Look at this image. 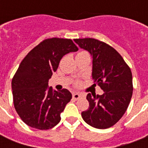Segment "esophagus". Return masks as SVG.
I'll return each mask as SVG.
<instances>
[{
  "mask_svg": "<svg viewBox=\"0 0 148 148\" xmlns=\"http://www.w3.org/2000/svg\"><path fill=\"white\" fill-rule=\"evenodd\" d=\"M81 94H79V93H73V98H74V100H77V99H79L81 97Z\"/></svg>",
  "mask_w": 148,
  "mask_h": 148,
  "instance_id": "obj_1",
  "label": "esophagus"
}]
</instances>
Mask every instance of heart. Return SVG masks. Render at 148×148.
I'll list each match as a JSON object with an SVG mask.
<instances>
[{
	"label": "heart",
	"instance_id": "b5f03b06",
	"mask_svg": "<svg viewBox=\"0 0 148 148\" xmlns=\"http://www.w3.org/2000/svg\"><path fill=\"white\" fill-rule=\"evenodd\" d=\"M85 53H87V52H86V51H80V52H79V53H78V54H77V55H82V54H85Z\"/></svg>",
	"mask_w": 148,
	"mask_h": 148
}]
</instances>
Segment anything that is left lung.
Returning a JSON list of instances; mask_svg holds the SVG:
<instances>
[{
	"instance_id": "1",
	"label": "left lung",
	"mask_w": 148,
	"mask_h": 148,
	"mask_svg": "<svg viewBox=\"0 0 148 148\" xmlns=\"http://www.w3.org/2000/svg\"><path fill=\"white\" fill-rule=\"evenodd\" d=\"M81 48L93 58L92 77L104 91L102 95L88 93L89 109L82 112L90 126L106 129L120 121L132 96V74L130 67L113 47L93 38L74 39Z\"/></svg>"
}]
</instances>
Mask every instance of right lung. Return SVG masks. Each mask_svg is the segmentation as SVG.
<instances>
[{
    "label": "right lung",
    "mask_w": 148,
    "mask_h": 148,
    "mask_svg": "<svg viewBox=\"0 0 148 148\" xmlns=\"http://www.w3.org/2000/svg\"><path fill=\"white\" fill-rule=\"evenodd\" d=\"M77 50L70 39H47L22 60L12 81V90L15 109L27 125L47 130L59 123L72 94L66 89L53 90L48 81L61 58Z\"/></svg>",
    "instance_id": "1"
}]
</instances>
